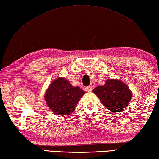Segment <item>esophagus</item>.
Listing matches in <instances>:
<instances>
[{
	"label": "esophagus",
	"instance_id": "obj_1",
	"mask_svg": "<svg viewBox=\"0 0 159 159\" xmlns=\"http://www.w3.org/2000/svg\"><path fill=\"white\" fill-rule=\"evenodd\" d=\"M92 89H93L92 86H88V87H86V88H85V91L88 92H92Z\"/></svg>",
	"mask_w": 159,
	"mask_h": 159
}]
</instances>
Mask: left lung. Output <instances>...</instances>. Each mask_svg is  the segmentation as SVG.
Returning a JSON list of instances; mask_svg holds the SVG:
<instances>
[{
  "instance_id": "8db88e82",
  "label": "left lung",
  "mask_w": 159,
  "mask_h": 159,
  "mask_svg": "<svg viewBox=\"0 0 159 159\" xmlns=\"http://www.w3.org/2000/svg\"><path fill=\"white\" fill-rule=\"evenodd\" d=\"M93 92L101 99L105 107L112 112L122 111L132 96L127 85L116 79L107 80L104 85L95 88Z\"/></svg>"
}]
</instances>
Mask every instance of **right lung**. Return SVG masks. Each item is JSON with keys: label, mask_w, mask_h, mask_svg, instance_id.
Here are the masks:
<instances>
[{"label": "right lung", "mask_w": 159, "mask_h": 159, "mask_svg": "<svg viewBox=\"0 0 159 159\" xmlns=\"http://www.w3.org/2000/svg\"><path fill=\"white\" fill-rule=\"evenodd\" d=\"M85 92L73 87L64 78H58L47 90L45 99L48 106L58 115H70Z\"/></svg>", "instance_id": "1"}]
</instances>
